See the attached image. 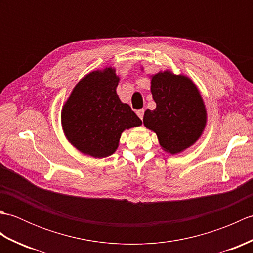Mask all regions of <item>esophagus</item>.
Returning a JSON list of instances; mask_svg holds the SVG:
<instances>
[{
  "label": "esophagus",
  "instance_id": "obj_1",
  "mask_svg": "<svg viewBox=\"0 0 253 253\" xmlns=\"http://www.w3.org/2000/svg\"><path fill=\"white\" fill-rule=\"evenodd\" d=\"M143 114H144V110H143V109H141V110H138V111H137V115H138L139 117H140L141 120L143 118Z\"/></svg>",
  "mask_w": 253,
  "mask_h": 253
}]
</instances>
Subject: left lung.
I'll return each instance as SVG.
<instances>
[{
    "mask_svg": "<svg viewBox=\"0 0 253 253\" xmlns=\"http://www.w3.org/2000/svg\"><path fill=\"white\" fill-rule=\"evenodd\" d=\"M151 93L157 107L144 112V126L157 133L164 151H184L198 140L207 123L196 84L182 75L161 72L152 76Z\"/></svg>",
    "mask_w": 253,
    "mask_h": 253,
    "instance_id": "8db88e82",
    "label": "left lung"
}]
</instances>
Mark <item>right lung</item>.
<instances>
[{"label": "right lung", "instance_id": "add662e5", "mask_svg": "<svg viewBox=\"0 0 253 253\" xmlns=\"http://www.w3.org/2000/svg\"><path fill=\"white\" fill-rule=\"evenodd\" d=\"M115 69L88 74L77 84L62 110L65 136L80 152L106 158L115 152L122 132L142 122L116 93Z\"/></svg>", "mask_w": 253, "mask_h": 253}]
</instances>
